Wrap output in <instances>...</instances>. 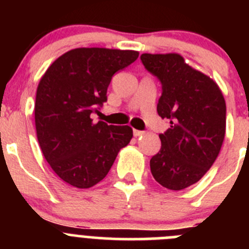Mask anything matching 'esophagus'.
I'll use <instances>...</instances> for the list:
<instances>
[{
  "mask_svg": "<svg viewBox=\"0 0 249 249\" xmlns=\"http://www.w3.org/2000/svg\"><path fill=\"white\" fill-rule=\"evenodd\" d=\"M144 132L143 131H138V129H133V136L135 137H141V136L143 135Z\"/></svg>",
  "mask_w": 249,
  "mask_h": 249,
  "instance_id": "esophagus-1",
  "label": "esophagus"
}]
</instances>
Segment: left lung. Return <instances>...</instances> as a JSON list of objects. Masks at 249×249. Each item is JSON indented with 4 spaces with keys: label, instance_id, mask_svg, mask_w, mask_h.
<instances>
[{
    "label": "left lung",
    "instance_id": "1",
    "mask_svg": "<svg viewBox=\"0 0 249 249\" xmlns=\"http://www.w3.org/2000/svg\"><path fill=\"white\" fill-rule=\"evenodd\" d=\"M141 61L160 82L157 112L171 123L160 135V152L149 160L152 176L160 186L181 191L198 182L218 156L226 133V102L217 83L179 54L143 53Z\"/></svg>",
    "mask_w": 249,
    "mask_h": 249
}]
</instances>
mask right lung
I'll return each instance as SVG.
<instances>
[{
    "label": "right lung",
    "mask_w": 249,
    "mask_h": 249,
    "mask_svg": "<svg viewBox=\"0 0 249 249\" xmlns=\"http://www.w3.org/2000/svg\"><path fill=\"white\" fill-rule=\"evenodd\" d=\"M137 58V51L76 48L58 57L39 81L37 138L51 168L66 183L89 188L102 181L129 143L131 127L93 123L91 114L107 102L112 76Z\"/></svg>",
    "instance_id": "1"
}]
</instances>
